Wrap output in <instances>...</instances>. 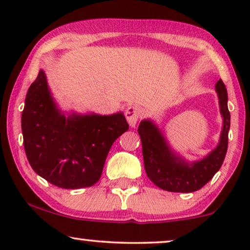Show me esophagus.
Here are the masks:
<instances>
[{
	"label": "esophagus",
	"instance_id": "obj_1",
	"mask_svg": "<svg viewBox=\"0 0 250 250\" xmlns=\"http://www.w3.org/2000/svg\"><path fill=\"white\" fill-rule=\"evenodd\" d=\"M141 114H142L141 108L138 107V105H129V107H127V109H126L125 111V116L129 126L134 127L140 117H141Z\"/></svg>",
	"mask_w": 250,
	"mask_h": 250
}]
</instances>
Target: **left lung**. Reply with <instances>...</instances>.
Listing matches in <instances>:
<instances>
[{"mask_svg": "<svg viewBox=\"0 0 250 250\" xmlns=\"http://www.w3.org/2000/svg\"><path fill=\"white\" fill-rule=\"evenodd\" d=\"M215 91L223 123L217 146L204 158L189 162L174 151L155 122L143 119L140 123L138 132L142 142L146 173L160 189L170 192H193L201 189L221 168L228 150L230 112L227 87L222 80L215 84Z\"/></svg>", "mask_w": 250, "mask_h": 250, "instance_id": "left-lung-1", "label": "left lung"}]
</instances>
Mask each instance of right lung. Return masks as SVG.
<instances>
[{"label": "right lung", "instance_id": "1", "mask_svg": "<svg viewBox=\"0 0 250 250\" xmlns=\"http://www.w3.org/2000/svg\"><path fill=\"white\" fill-rule=\"evenodd\" d=\"M127 129L122 111L61 110L43 69L27 92L21 115L26 156L34 172L53 186L81 189L97 183L112 143Z\"/></svg>", "mask_w": 250, "mask_h": 250}]
</instances>
